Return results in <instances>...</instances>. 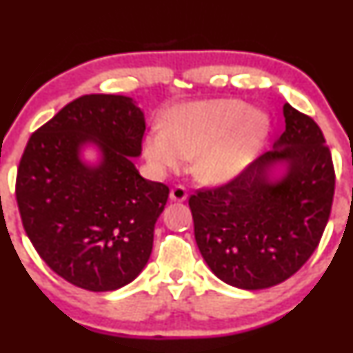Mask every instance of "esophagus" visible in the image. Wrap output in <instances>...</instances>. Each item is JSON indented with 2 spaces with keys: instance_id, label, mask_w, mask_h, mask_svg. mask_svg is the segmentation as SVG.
Returning <instances> with one entry per match:
<instances>
[{
  "instance_id": "obj_1",
  "label": "esophagus",
  "mask_w": 353,
  "mask_h": 353,
  "mask_svg": "<svg viewBox=\"0 0 353 353\" xmlns=\"http://www.w3.org/2000/svg\"><path fill=\"white\" fill-rule=\"evenodd\" d=\"M170 198H171L172 201L183 202L185 199L188 198V191H187V188L183 187V185H176V187L171 190V193H170Z\"/></svg>"
}]
</instances>
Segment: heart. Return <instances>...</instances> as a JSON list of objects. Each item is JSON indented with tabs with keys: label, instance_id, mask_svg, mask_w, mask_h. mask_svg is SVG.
Masks as SVG:
<instances>
[{
	"label": "heart",
	"instance_id": "heart-1",
	"mask_svg": "<svg viewBox=\"0 0 353 353\" xmlns=\"http://www.w3.org/2000/svg\"><path fill=\"white\" fill-rule=\"evenodd\" d=\"M268 129V118L241 101L182 104L170 112L166 129L149 130L145 154L159 172L181 168L185 159H193L191 170L201 181L221 182L252 162Z\"/></svg>",
	"mask_w": 353,
	"mask_h": 353
}]
</instances>
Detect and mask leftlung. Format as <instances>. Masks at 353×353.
Returning a JSON list of instances; mask_svg holds the SVG:
<instances>
[{
    "label": "left lung",
    "instance_id": "obj_1",
    "mask_svg": "<svg viewBox=\"0 0 353 353\" xmlns=\"http://www.w3.org/2000/svg\"><path fill=\"white\" fill-rule=\"evenodd\" d=\"M285 132L274 149L219 187L188 201L194 238L210 270L232 286L263 290L285 282L318 248L330 218L334 168L312 117L283 105ZM289 171L270 181V168Z\"/></svg>",
    "mask_w": 353,
    "mask_h": 353
}]
</instances>
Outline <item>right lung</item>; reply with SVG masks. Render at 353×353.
<instances>
[{"mask_svg":"<svg viewBox=\"0 0 353 353\" xmlns=\"http://www.w3.org/2000/svg\"><path fill=\"white\" fill-rule=\"evenodd\" d=\"M145 115L132 98L83 94L31 135L15 194L26 235L57 276L88 291H113L149 260L168 185L146 181L130 157L141 154ZM94 142L98 167L79 159Z\"/></svg>","mask_w":353,"mask_h":353,"instance_id":"right-lung-1","label":"right lung"}]
</instances>
